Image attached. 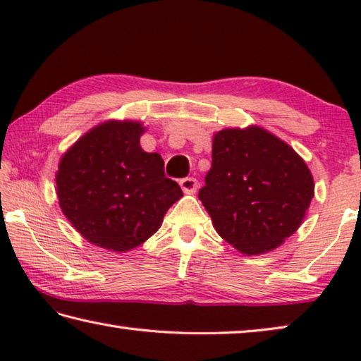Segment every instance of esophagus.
Masks as SVG:
<instances>
[{
    "label": "esophagus",
    "mask_w": 361,
    "mask_h": 361,
    "mask_svg": "<svg viewBox=\"0 0 361 361\" xmlns=\"http://www.w3.org/2000/svg\"><path fill=\"white\" fill-rule=\"evenodd\" d=\"M180 186H181L183 192H185V194H194L195 191H197L199 183L195 178H191V176H189V178H183L180 181Z\"/></svg>",
    "instance_id": "obj_1"
}]
</instances>
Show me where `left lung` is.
<instances>
[{
	"instance_id": "1",
	"label": "left lung",
	"mask_w": 361,
	"mask_h": 361,
	"mask_svg": "<svg viewBox=\"0 0 361 361\" xmlns=\"http://www.w3.org/2000/svg\"><path fill=\"white\" fill-rule=\"evenodd\" d=\"M315 194L304 159L259 126L213 133L212 169L199 199L213 228L247 256L279 248L302 224Z\"/></svg>"
}]
</instances>
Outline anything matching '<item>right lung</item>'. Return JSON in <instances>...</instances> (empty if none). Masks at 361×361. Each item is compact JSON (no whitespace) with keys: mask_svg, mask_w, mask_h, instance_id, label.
<instances>
[{"mask_svg":"<svg viewBox=\"0 0 361 361\" xmlns=\"http://www.w3.org/2000/svg\"><path fill=\"white\" fill-rule=\"evenodd\" d=\"M140 121L108 119L66 149L56 173V194L66 219L92 245L126 253L162 226L183 197L164 175L157 152H146Z\"/></svg>","mask_w":361,"mask_h":361,"instance_id":"obj_1","label":"right lung"}]
</instances>
